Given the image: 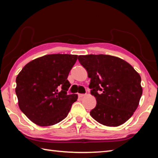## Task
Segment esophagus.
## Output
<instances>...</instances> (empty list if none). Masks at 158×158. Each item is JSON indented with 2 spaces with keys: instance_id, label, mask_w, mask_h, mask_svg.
Listing matches in <instances>:
<instances>
[{
  "instance_id": "obj_1",
  "label": "esophagus",
  "mask_w": 158,
  "mask_h": 158,
  "mask_svg": "<svg viewBox=\"0 0 158 158\" xmlns=\"http://www.w3.org/2000/svg\"><path fill=\"white\" fill-rule=\"evenodd\" d=\"M85 94H81V93H79V94H78V96L79 98H82V97H84V96H85Z\"/></svg>"
}]
</instances>
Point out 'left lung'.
I'll use <instances>...</instances> for the list:
<instances>
[{
    "mask_svg": "<svg viewBox=\"0 0 158 158\" xmlns=\"http://www.w3.org/2000/svg\"><path fill=\"white\" fill-rule=\"evenodd\" d=\"M90 78L89 89L97 101L90 112L96 121L116 127L137 109L142 95L141 77L126 61L110 55L79 56Z\"/></svg>",
    "mask_w": 158,
    "mask_h": 158,
    "instance_id": "left-lung-1",
    "label": "left lung"
}]
</instances>
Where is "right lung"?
<instances>
[{"label": "right lung", "mask_w": 158, "mask_h": 158, "mask_svg": "<svg viewBox=\"0 0 158 158\" xmlns=\"http://www.w3.org/2000/svg\"><path fill=\"white\" fill-rule=\"evenodd\" d=\"M77 55L49 54L23 67L17 77L15 92L21 111L40 126H49L68 116L77 94L68 95V74Z\"/></svg>", "instance_id": "obj_1"}]
</instances>
